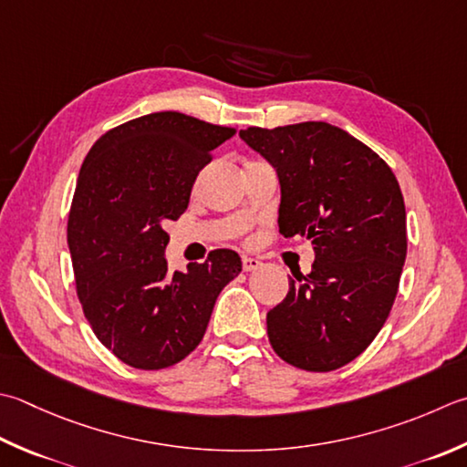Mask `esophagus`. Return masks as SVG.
<instances>
[{
    "instance_id": "esophagus-1",
    "label": "esophagus",
    "mask_w": 467,
    "mask_h": 467,
    "mask_svg": "<svg viewBox=\"0 0 467 467\" xmlns=\"http://www.w3.org/2000/svg\"><path fill=\"white\" fill-rule=\"evenodd\" d=\"M261 265H263V263H261L257 257H243V269H244L246 273L259 269Z\"/></svg>"
}]
</instances>
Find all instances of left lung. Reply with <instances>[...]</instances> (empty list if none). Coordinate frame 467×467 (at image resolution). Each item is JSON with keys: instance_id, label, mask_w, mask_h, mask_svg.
Masks as SVG:
<instances>
[{"instance_id": "8db88e82", "label": "left lung", "mask_w": 467, "mask_h": 467, "mask_svg": "<svg viewBox=\"0 0 467 467\" xmlns=\"http://www.w3.org/2000/svg\"><path fill=\"white\" fill-rule=\"evenodd\" d=\"M241 140L277 170L279 233L312 241L309 275L267 314L273 350L291 367L330 372L385 326L407 257L395 173L368 145L324 121L249 127Z\"/></svg>"}]
</instances>
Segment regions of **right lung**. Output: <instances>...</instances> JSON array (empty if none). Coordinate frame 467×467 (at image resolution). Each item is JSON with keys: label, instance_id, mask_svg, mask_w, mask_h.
<instances>
[{"label": "right lung", "instance_id": "obj_1", "mask_svg": "<svg viewBox=\"0 0 467 467\" xmlns=\"http://www.w3.org/2000/svg\"><path fill=\"white\" fill-rule=\"evenodd\" d=\"M236 133L176 111L131 119L87 153L67 239L82 312L100 344L141 370L184 360L204 337L216 297L243 269L234 251L168 273V221L190 202L213 150Z\"/></svg>", "mask_w": 467, "mask_h": 467}]
</instances>
